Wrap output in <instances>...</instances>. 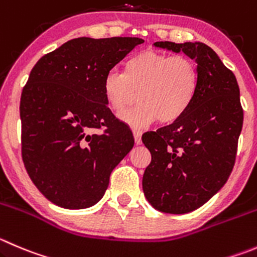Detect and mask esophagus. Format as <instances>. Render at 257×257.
Returning <instances> with one entry per match:
<instances>
[{"label":"esophagus","mask_w":257,"mask_h":257,"mask_svg":"<svg viewBox=\"0 0 257 257\" xmlns=\"http://www.w3.org/2000/svg\"><path fill=\"white\" fill-rule=\"evenodd\" d=\"M133 136H134V141H136V144H141L142 143V132L138 131V129H133Z\"/></svg>","instance_id":"esophagus-1"}]
</instances>
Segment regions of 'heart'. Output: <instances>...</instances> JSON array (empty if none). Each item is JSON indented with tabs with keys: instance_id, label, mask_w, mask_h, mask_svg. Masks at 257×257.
Segmentation results:
<instances>
[{
	"instance_id": "1",
	"label": "heart",
	"mask_w": 257,
	"mask_h": 257,
	"mask_svg": "<svg viewBox=\"0 0 257 257\" xmlns=\"http://www.w3.org/2000/svg\"><path fill=\"white\" fill-rule=\"evenodd\" d=\"M198 73L195 62L182 55L144 50L128 60L124 74L111 70L103 81V93L114 111L124 110L137 100L133 109L119 114V119L136 128L159 123H173L188 109L196 94Z\"/></svg>"
}]
</instances>
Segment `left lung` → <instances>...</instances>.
Wrapping results in <instances>:
<instances>
[{"mask_svg": "<svg viewBox=\"0 0 257 257\" xmlns=\"http://www.w3.org/2000/svg\"><path fill=\"white\" fill-rule=\"evenodd\" d=\"M184 52L197 64L198 84L186 113L142 137L152 154L143 192L156 210L182 215L205 205L223 187L235 164L243 110L236 76L202 42H154Z\"/></svg>", "mask_w": 257, "mask_h": 257, "instance_id": "obj_1", "label": "left lung"}]
</instances>
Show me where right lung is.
Returning <instances> with one entry per match:
<instances>
[{"label": "right lung", "instance_id": "1", "mask_svg": "<svg viewBox=\"0 0 257 257\" xmlns=\"http://www.w3.org/2000/svg\"><path fill=\"white\" fill-rule=\"evenodd\" d=\"M143 42L78 37L42 56L30 73L20 103L22 159L56 206L80 210L99 202L111 171L133 148V134L108 108L103 81ZM101 127L103 134L93 132Z\"/></svg>", "mask_w": 257, "mask_h": 257}]
</instances>
